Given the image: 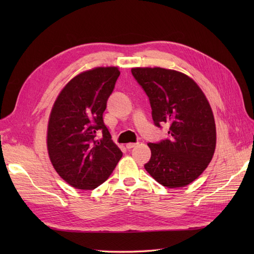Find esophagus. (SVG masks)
<instances>
[{"label": "esophagus", "instance_id": "obj_1", "mask_svg": "<svg viewBox=\"0 0 254 254\" xmlns=\"http://www.w3.org/2000/svg\"><path fill=\"white\" fill-rule=\"evenodd\" d=\"M136 145H137L136 143H127V144H126V147H127L128 149H131V148L135 147Z\"/></svg>", "mask_w": 254, "mask_h": 254}]
</instances>
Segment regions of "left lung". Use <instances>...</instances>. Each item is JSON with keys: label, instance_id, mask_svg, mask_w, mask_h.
I'll return each mask as SVG.
<instances>
[{"label": "left lung", "instance_id": "8db88e82", "mask_svg": "<svg viewBox=\"0 0 254 254\" xmlns=\"http://www.w3.org/2000/svg\"><path fill=\"white\" fill-rule=\"evenodd\" d=\"M131 73L149 97L152 119L170 124V139L148 143L151 158L145 170L167 189L195 181L211 162L216 126L211 106L190 76L164 67H132Z\"/></svg>", "mask_w": 254, "mask_h": 254}]
</instances>
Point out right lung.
I'll list each match as a JSON object with an SVG mask.
<instances>
[{
    "label": "right lung",
    "mask_w": 254,
    "mask_h": 254,
    "mask_svg": "<svg viewBox=\"0 0 254 254\" xmlns=\"http://www.w3.org/2000/svg\"><path fill=\"white\" fill-rule=\"evenodd\" d=\"M119 76L118 66L81 72L65 84L53 105L47 133L49 157L57 174L75 189L101 186L123 156L103 121ZM98 129L103 133L99 140Z\"/></svg>",
    "instance_id": "right-lung-1"
}]
</instances>
